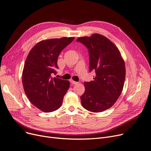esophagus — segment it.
<instances>
[{
    "label": "esophagus",
    "mask_w": 151,
    "mask_h": 151,
    "mask_svg": "<svg viewBox=\"0 0 151 151\" xmlns=\"http://www.w3.org/2000/svg\"><path fill=\"white\" fill-rule=\"evenodd\" d=\"M70 82L72 83L73 85H77L78 83V82H76V81H73V80H71V81H70Z\"/></svg>",
    "instance_id": "1"
}]
</instances>
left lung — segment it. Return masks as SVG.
I'll return each mask as SVG.
<instances>
[{
  "label": "left lung",
  "mask_w": 151,
  "mask_h": 151,
  "mask_svg": "<svg viewBox=\"0 0 151 151\" xmlns=\"http://www.w3.org/2000/svg\"><path fill=\"white\" fill-rule=\"evenodd\" d=\"M76 41L88 48L90 71L96 73L93 81L85 82L81 104L91 112H102L113 106L121 94L126 77L124 61L118 47L102 35L94 33Z\"/></svg>",
  "instance_id": "obj_1"
}]
</instances>
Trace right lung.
<instances>
[{
    "label": "right lung",
    "mask_w": 151,
    "mask_h": 151,
    "mask_svg": "<svg viewBox=\"0 0 151 151\" xmlns=\"http://www.w3.org/2000/svg\"><path fill=\"white\" fill-rule=\"evenodd\" d=\"M75 39L63 37L42 40L30 51L22 71V84L32 104L45 113L60 108L70 88V81L52 78L58 57Z\"/></svg>",
    "instance_id": "1"
}]
</instances>
